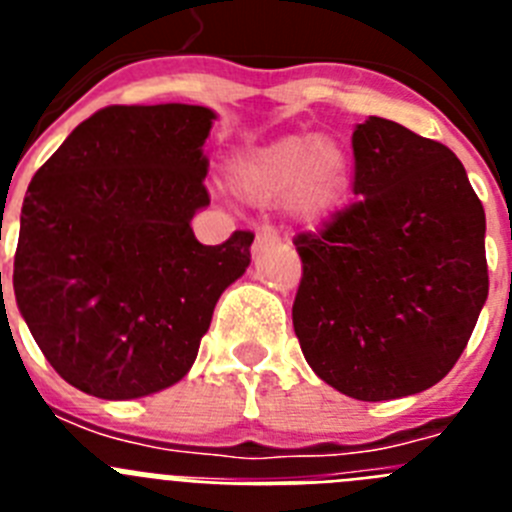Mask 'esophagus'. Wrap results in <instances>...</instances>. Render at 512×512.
<instances>
[{
	"label": "esophagus",
	"mask_w": 512,
	"mask_h": 512,
	"mask_svg": "<svg viewBox=\"0 0 512 512\" xmlns=\"http://www.w3.org/2000/svg\"><path fill=\"white\" fill-rule=\"evenodd\" d=\"M277 241H279V235L271 228H261L259 233H256V243H259V246H269V243H277Z\"/></svg>",
	"instance_id": "34e87169"
}]
</instances>
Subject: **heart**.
Instances as JSON below:
<instances>
[{"label":"heart","mask_w":512,"mask_h":512,"mask_svg":"<svg viewBox=\"0 0 512 512\" xmlns=\"http://www.w3.org/2000/svg\"><path fill=\"white\" fill-rule=\"evenodd\" d=\"M228 187L248 205L282 200L295 223L318 228L346 200L351 161L338 140L287 135L230 158Z\"/></svg>","instance_id":"1"}]
</instances>
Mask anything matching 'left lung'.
<instances>
[{
	"mask_svg": "<svg viewBox=\"0 0 512 512\" xmlns=\"http://www.w3.org/2000/svg\"><path fill=\"white\" fill-rule=\"evenodd\" d=\"M354 207L297 235L292 323L325 384L364 402L454 369L487 300L485 207L454 151L384 117L354 128Z\"/></svg>",
	"mask_w": 512,
	"mask_h": 512,
	"instance_id": "1",
	"label": "left lung"
}]
</instances>
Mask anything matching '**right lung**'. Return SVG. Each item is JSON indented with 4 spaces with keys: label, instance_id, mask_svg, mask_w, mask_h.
Wrapping results in <instances>:
<instances>
[{
    "label": "right lung",
    "instance_id": "1",
    "mask_svg": "<svg viewBox=\"0 0 512 512\" xmlns=\"http://www.w3.org/2000/svg\"><path fill=\"white\" fill-rule=\"evenodd\" d=\"M200 104H115L61 143L27 187L15 300L43 356L76 390L138 400L192 369L212 310L246 274L253 235L202 246L210 205ZM2 277V274H0Z\"/></svg>",
    "mask_w": 512,
    "mask_h": 512
}]
</instances>
